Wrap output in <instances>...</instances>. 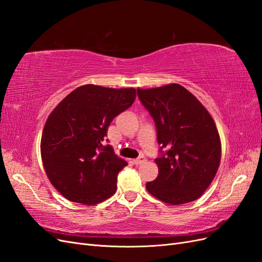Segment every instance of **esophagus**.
Wrapping results in <instances>:
<instances>
[{
  "instance_id": "34e87169",
  "label": "esophagus",
  "mask_w": 262,
  "mask_h": 262,
  "mask_svg": "<svg viewBox=\"0 0 262 262\" xmlns=\"http://www.w3.org/2000/svg\"><path fill=\"white\" fill-rule=\"evenodd\" d=\"M146 160H145V157H143V156H141V157H138V158H136V160H133V163L136 164V165H140V164H142V163H144Z\"/></svg>"
}]
</instances>
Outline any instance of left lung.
Listing matches in <instances>:
<instances>
[{
	"label": "left lung",
	"mask_w": 262,
	"mask_h": 262,
	"mask_svg": "<svg viewBox=\"0 0 262 262\" xmlns=\"http://www.w3.org/2000/svg\"><path fill=\"white\" fill-rule=\"evenodd\" d=\"M138 96L154 119L162 153L155 158L158 176L146 182L147 191L172 205L196 200L215 177L221 162V140L213 118L179 84L138 89Z\"/></svg>",
	"instance_id": "obj_1"
}]
</instances>
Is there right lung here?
<instances>
[{
	"mask_svg": "<svg viewBox=\"0 0 262 262\" xmlns=\"http://www.w3.org/2000/svg\"><path fill=\"white\" fill-rule=\"evenodd\" d=\"M134 99V89L87 84L70 93L47 119L40 143L43 168L68 200L93 205L116 192L118 173L128 163L102 141L114 118Z\"/></svg>",
	"mask_w": 262,
	"mask_h": 262,
	"instance_id": "add662e5",
	"label": "right lung"
}]
</instances>
